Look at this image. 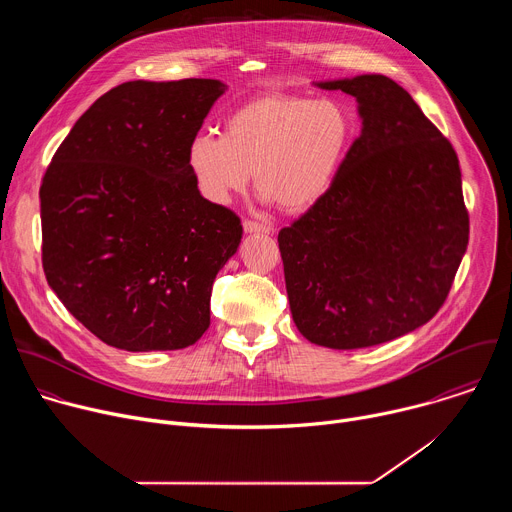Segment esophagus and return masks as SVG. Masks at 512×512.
I'll list each match as a JSON object with an SVG mask.
<instances>
[{"instance_id": "esophagus-1", "label": "esophagus", "mask_w": 512, "mask_h": 512, "mask_svg": "<svg viewBox=\"0 0 512 512\" xmlns=\"http://www.w3.org/2000/svg\"><path fill=\"white\" fill-rule=\"evenodd\" d=\"M243 231L249 235H269L271 227L257 223V221H243Z\"/></svg>"}]
</instances>
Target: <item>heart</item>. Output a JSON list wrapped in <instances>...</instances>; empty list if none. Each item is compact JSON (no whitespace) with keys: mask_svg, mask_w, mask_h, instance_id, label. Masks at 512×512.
Segmentation results:
<instances>
[{"mask_svg":"<svg viewBox=\"0 0 512 512\" xmlns=\"http://www.w3.org/2000/svg\"><path fill=\"white\" fill-rule=\"evenodd\" d=\"M354 137V115L336 99L265 93L229 115L225 135L196 133L186 164L210 204H229L253 172L265 202L298 214L328 194Z\"/></svg>","mask_w":512,"mask_h":512,"instance_id":"heart-1","label":"heart"}]
</instances>
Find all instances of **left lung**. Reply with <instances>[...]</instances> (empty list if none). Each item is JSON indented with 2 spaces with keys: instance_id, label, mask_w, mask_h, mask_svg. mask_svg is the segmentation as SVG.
Here are the masks:
<instances>
[{
  "instance_id": "8db88e82",
  "label": "left lung",
  "mask_w": 512,
  "mask_h": 512,
  "mask_svg": "<svg viewBox=\"0 0 512 512\" xmlns=\"http://www.w3.org/2000/svg\"><path fill=\"white\" fill-rule=\"evenodd\" d=\"M358 103L360 135L328 190L277 235L304 338L352 350L429 322L450 294L470 218L452 143L383 75L318 83Z\"/></svg>"
}]
</instances>
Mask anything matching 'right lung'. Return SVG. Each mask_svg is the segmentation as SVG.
Here are the masks:
<instances>
[{"instance_id":"1","label":"right lung","mask_w":512,"mask_h":512,"mask_svg":"<svg viewBox=\"0 0 512 512\" xmlns=\"http://www.w3.org/2000/svg\"><path fill=\"white\" fill-rule=\"evenodd\" d=\"M225 89L214 79L123 83L79 117L42 178L48 285L109 346L178 350L210 324L214 277L243 227L200 196L186 148Z\"/></svg>"}]
</instances>
